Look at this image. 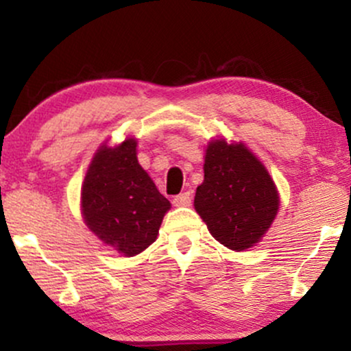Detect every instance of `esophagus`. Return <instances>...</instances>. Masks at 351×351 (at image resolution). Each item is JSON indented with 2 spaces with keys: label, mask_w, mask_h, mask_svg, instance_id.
I'll list each match as a JSON object with an SVG mask.
<instances>
[{
  "label": "esophagus",
  "mask_w": 351,
  "mask_h": 351,
  "mask_svg": "<svg viewBox=\"0 0 351 351\" xmlns=\"http://www.w3.org/2000/svg\"><path fill=\"white\" fill-rule=\"evenodd\" d=\"M173 204H175V206H189V204H191V193L184 191L181 193V195L175 196V198H173Z\"/></svg>",
  "instance_id": "34e87169"
}]
</instances>
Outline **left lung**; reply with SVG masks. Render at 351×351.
<instances>
[{
    "label": "left lung",
    "mask_w": 351,
    "mask_h": 351,
    "mask_svg": "<svg viewBox=\"0 0 351 351\" xmlns=\"http://www.w3.org/2000/svg\"><path fill=\"white\" fill-rule=\"evenodd\" d=\"M195 209L216 241L232 251L259 243L279 211V193L265 167L244 143L213 140Z\"/></svg>",
    "instance_id": "1"
}]
</instances>
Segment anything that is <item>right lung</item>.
I'll return each instance as SVG.
<instances>
[{
    "label": "right lung",
    "mask_w": 351,
    "mask_h": 351,
    "mask_svg": "<svg viewBox=\"0 0 351 351\" xmlns=\"http://www.w3.org/2000/svg\"><path fill=\"white\" fill-rule=\"evenodd\" d=\"M80 206L87 228L117 252L132 257L155 243L168 201L136 160V140L102 145L86 173Z\"/></svg>",
    "instance_id": "right-lung-1"
}]
</instances>
